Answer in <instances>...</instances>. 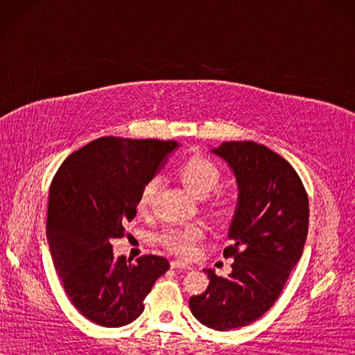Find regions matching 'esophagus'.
Returning a JSON list of instances; mask_svg holds the SVG:
<instances>
[{"label": "esophagus", "mask_w": 355, "mask_h": 355, "mask_svg": "<svg viewBox=\"0 0 355 355\" xmlns=\"http://www.w3.org/2000/svg\"><path fill=\"white\" fill-rule=\"evenodd\" d=\"M171 267H172V268H182V270H191V268H192V267L189 266V263H186V262H183V261H178V259L172 261V262H171Z\"/></svg>", "instance_id": "esophagus-1"}]
</instances>
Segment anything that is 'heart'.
Instances as JSON below:
<instances>
[{
    "mask_svg": "<svg viewBox=\"0 0 355 355\" xmlns=\"http://www.w3.org/2000/svg\"><path fill=\"white\" fill-rule=\"evenodd\" d=\"M178 177L191 193L197 195V197H206L220 184L221 171L210 158L202 155H192L180 164ZM158 183H160V178L153 177L141 187L137 200L139 212H146L149 209L157 192ZM201 238L202 230L197 224L169 225V227L163 229L160 235H158V243L172 253L180 256H191Z\"/></svg>",
    "mask_w": 355,
    "mask_h": 355,
    "instance_id": "heart-1",
    "label": "heart"
}]
</instances>
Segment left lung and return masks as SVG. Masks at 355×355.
<instances>
[{
    "label": "left lung",
    "instance_id": "obj_1",
    "mask_svg": "<svg viewBox=\"0 0 355 355\" xmlns=\"http://www.w3.org/2000/svg\"><path fill=\"white\" fill-rule=\"evenodd\" d=\"M212 153L229 163L238 182V206L229 229L232 273L216 276L205 293L189 299L202 325L229 331L258 320L282 293L304 252L308 195L293 166L254 141H224Z\"/></svg>",
    "mask_w": 355,
    "mask_h": 355
}]
</instances>
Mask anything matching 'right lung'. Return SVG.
Instances as JSON below:
<instances>
[{"label": "right lung", "instance_id": "add662e5", "mask_svg": "<svg viewBox=\"0 0 355 355\" xmlns=\"http://www.w3.org/2000/svg\"><path fill=\"white\" fill-rule=\"evenodd\" d=\"M178 143L102 137L73 153L53 177L47 238L64 290L76 310L101 327L117 328L145 310L143 300L169 270L163 256L116 259L111 239L125 236L141 187Z\"/></svg>", "mask_w": 355, "mask_h": 355}]
</instances>
